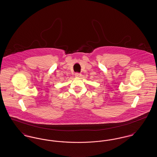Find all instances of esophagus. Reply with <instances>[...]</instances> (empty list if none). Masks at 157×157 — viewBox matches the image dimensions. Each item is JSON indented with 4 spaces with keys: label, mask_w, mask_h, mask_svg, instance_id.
Masks as SVG:
<instances>
[{
    "label": "esophagus",
    "mask_w": 157,
    "mask_h": 157,
    "mask_svg": "<svg viewBox=\"0 0 157 157\" xmlns=\"http://www.w3.org/2000/svg\"><path fill=\"white\" fill-rule=\"evenodd\" d=\"M75 75L76 77H80V76H81V74L78 73V72H76V73H75Z\"/></svg>",
    "instance_id": "obj_1"
}]
</instances>
